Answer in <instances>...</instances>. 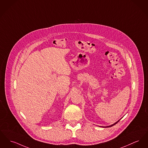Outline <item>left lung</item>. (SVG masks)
<instances>
[{
	"label": "left lung",
	"instance_id": "obj_1",
	"mask_svg": "<svg viewBox=\"0 0 148 148\" xmlns=\"http://www.w3.org/2000/svg\"><path fill=\"white\" fill-rule=\"evenodd\" d=\"M121 120V119H120ZM120 120H119V121H117L116 122H115L114 123H113L112 125H110V126H102V127H112V126H113V125H116L118 122Z\"/></svg>",
	"mask_w": 148,
	"mask_h": 148
}]
</instances>
